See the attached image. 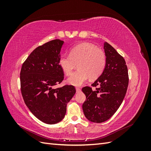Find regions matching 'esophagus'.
Returning a JSON list of instances; mask_svg holds the SVG:
<instances>
[{
  "label": "esophagus",
  "mask_w": 151,
  "mask_h": 151,
  "mask_svg": "<svg viewBox=\"0 0 151 151\" xmlns=\"http://www.w3.org/2000/svg\"><path fill=\"white\" fill-rule=\"evenodd\" d=\"M76 91H77V93L79 92V91H81V89L79 88H76Z\"/></svg>",
  "instance_id": "esophagus-1"
}]
</instances>
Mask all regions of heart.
Returning <instances> with one entry per match:
<instances>
[{
  "mask_svg": "<svg viewBox=\"0 0 151 151\" xmlns=\"http://www.w3.org/2000/svg\"><path fill=\"white\" fill-rule=\"evenodd\" d=\"M106 63V57L102 50L89 43H83L71 48L70 55H62L59 65L66 75L70 74L78 64L79 69L67 79L68 84L79 86L90 77L97 78L103 72Z\"/></svg>",
  "mask_w": 151,
  "mask_h": 151,
  "instance_id": "1",
  "label": "heart"
}]
</instances>
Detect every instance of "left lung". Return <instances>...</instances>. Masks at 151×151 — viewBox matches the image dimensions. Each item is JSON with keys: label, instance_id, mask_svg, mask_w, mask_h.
<instances>
[{"label": "left lung", "instance_id": "1", "mask_svg": "<svg viewBox=\"0 0 151 151\" xmlns=\"http://www.w3.org/2000/svg\"><path fill=\"white\" fill-rule=\"evenodd\" d=\"M106 57L104 69L91 84L82 89L86 99L83 104L84 115L94 123L109 119L121 105L129 85V74L125 59L107 42L104 43ZM98 87H97V86Z\"/></svg>", "mask_w": 151, "mask_h": 151}]
</instances>
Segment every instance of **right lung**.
<instances>
[{
    "instance_id": "1",
    "label": "right lung",
    "mask_w": 151,
    "mask_h": 151,
    "mask_svg": "<svg viewBox=\"0 0 151 151\" xmlns=\"http://www.w3.org/2000/svg\"><path fill=\"white\" fill-rule=\"evenodd\" d=\"M63 42L53 40L35 48L22 65L21 91L26 105L42 122L55 124L64 118L67 104L74 96V86L61 83L64 73L59 65Z\"/></svg>"
}]
</instances>
